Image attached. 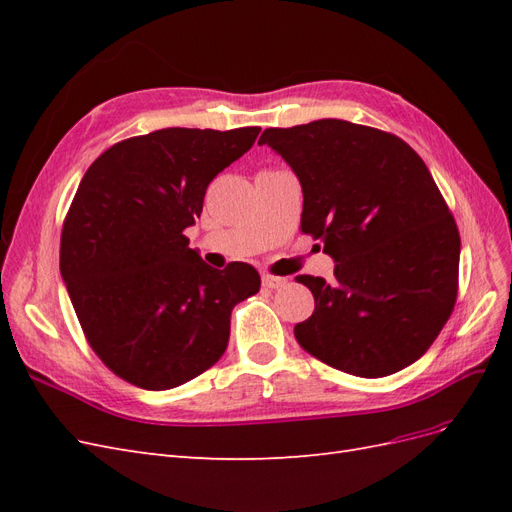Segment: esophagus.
<instances>
[{
  "mask_svg": "<svg viewBox=\"0 0 512 512\" xmlns=\"http://www.w3.org/2000/svg\"><path fill=\"white\" fill-rule=\"evenodd\" d=\"M288 284V277H277V275H262V286L265 288H271V290H275V288H282V286H286Z\"/></svg>",
  "mask_w": 512,
  "mask_h": 512,
  "instance_id": "34e87169",
  "label": "esophagus"
}]
</instances>
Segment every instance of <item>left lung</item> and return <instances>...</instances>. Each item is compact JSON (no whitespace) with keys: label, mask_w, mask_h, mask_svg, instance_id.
Wrapping results in <instances>:
<instances>
[{"label":"left lung","mask_w":512,"mask_h":512,"mask_svg":"<svg viewBox=\"0 0 512 512\" xmlns=\"http://www.w3.org/2000/svg\"><path fill=\"white\" fill-rule=\"evenodd\" d=\"M258 143L299 177L301 230L335 260L333 282L297 275L316 301L297 342L361 378L421 359L451 318L461 250L425 162L399 136L342 119L269 128Z\"/></svg>","instance_id":"obj_1"}]
</instances>
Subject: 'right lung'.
<instances>
[{
	"label": "right lung",
	"mask_w": 512,
	"mask_h": 512,
	"mask_svg": "<svg viewBox=\"0 0 512 512\" xmlns=\"http://www.w3.org/2000/svg\"><path fill=\"white\" fill-rule=\"evenodd\" d=\"M260 128H164L106 149L61 230L59 271L89 346L134 386L166 391L220 361L230 312L260 288L252 265L213 269L183 235L207 185Z\"/></svg>",
	"instance_id": "right-lung-1"
}]
</instances>
